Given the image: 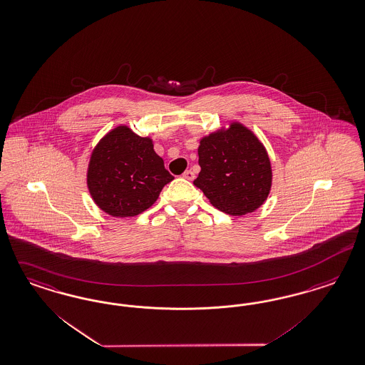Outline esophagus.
Returning <instances> with one entry per match:
<instances>
[{"label":"esophagus","instance_id":"34e87169","mask_svg":"<svg viewBox=\"0 0 365 365\" xmlns=\"http://www.w3.org/2000/svg\"><path fill=\"white\" fill-rule=\"evenodd\" d=\"M182 177L187 178V180H193V178H195V173H193L192 170H185V172L182 173Z\"/></svg>","mask_w":365,"mask_h":365}]
</instances>
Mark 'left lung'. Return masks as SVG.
<instances>
[{
  "label": "left lung",
  "instance_id": "1",
  "mask_svg": "<svg viewBox=\"0 0 365 365\" xmlns=\"http://www.w3.org/2000/svg\"><path fill=\"white\" fill-rule=\"evenodd\" d=\"M199 165L202 170L193 184L226 214L253 212L269 195L272 170L267 150L240 123L202 139Z\"/></svg>",
  "mask_w": 365,
  "mask_h": 365
}]
</instances>
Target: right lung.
<instances>
[{
	"label": "right lung",
	"mask_w": 365,
	"mask_h": 365,
	"mask_svg": "<svg viewBox=\"0 0 365 365\" xmlns=\"http://www.w3.org/2000/svg\"><path fill=\"white\" fill-rule=\"evenodd\" d=\"M173 178L153 149L151 139L118 127L93 150L88 187L103 211L125 217L150 208Z\"/></svg>",
	"instance_id": "obj_1"
}]
</instances>
